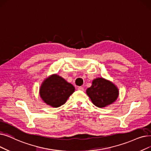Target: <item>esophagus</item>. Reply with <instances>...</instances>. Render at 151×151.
Masks as SVG:
<instances>
[{"label": "esophagus", "instance_id": "34e87169", "mask_svg": "<svg viewBox=\"0 0 151 151\" xmlns=\"http://www.w3.org/2000/svg\"><path fill=\"white\" fill-rule=\"evenodd\" d=\"M78 89L79 90V91H84V88H83V87H81V86L78 87Z\"/></svg>", "mask_w": 151, "mask_h": 151}]
</instances>
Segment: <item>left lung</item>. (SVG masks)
<instances>
[{"mask_svg":"<svg viewBox=\"0 0 151 151\" xmlns=\"http://www.w3.org/2000/svg\"><path fill=\"white\" fill-rule=\"evenodd\" d=\"M86 94L94 106L106 107L115 102L119 96V90L116 85L104 78H97L93 80Z\"/></svg>","mask_w":151,"mask_h":151,"instance_id":"left-lung-1","label":"left lung"}]
</instances>
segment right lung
<instances>
[{"instance_id": "add662e5", "label": "right lung", "mask_w": 151, "mask_h": 151, "mask_svg": "<svg viewBox=\"0 0 151 151\" xmlns=\"http://www.w3.org/2000/svg\"><path fill=\"white\" fill-rule=\"evenodd\" d=\"M71 83L57 74H52L45 78L39 88V95L48 106L58 107L63 105L75 92Z\"/></svg>"}]
</instances>
